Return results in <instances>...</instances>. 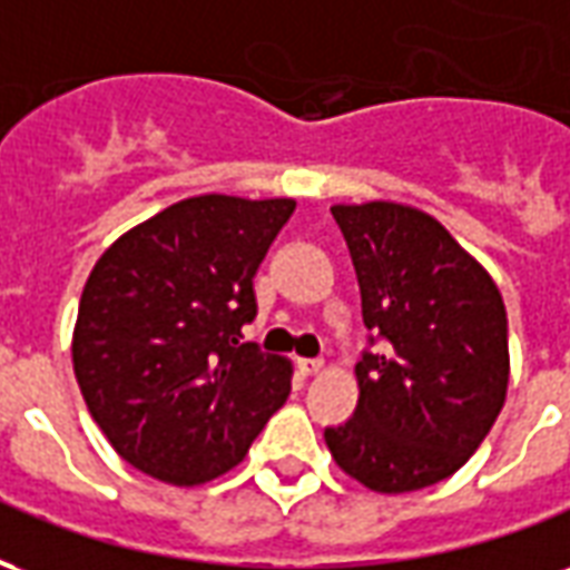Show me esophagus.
Listing matches in <instances>:
<instances>
[{
    "instance_id": "1",
    "label": "esophagus",
    "mask_w": 570,
    "mask_h": 570,
    "mask_svg": "<svg viewBox=\"0 0 570 570\" xmlns=\"http://www.w3.org/2000/svg\"><path fill=\"white\" fill-rule=\"evenodd\" d=\"M298 372H302V375H321L323 360H298Z\"/></svg>"
}]
</instances>
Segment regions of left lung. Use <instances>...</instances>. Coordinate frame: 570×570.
Segmentation results:
<instances>
[{
	"label": "left lung",
	"mask_w": 570,
	"mask_h": 570,
	"mask_svg": "<svg viewBox=\"0 0 570 570\" xmlns=\"http://www.w3.org/2000/svg\"><path fill=\"white\" fill-rule=\"evenodd\" d=\"M357 272L363 323L354 419L326 428L335 464L382 494L428 489L466 464L510 382L507 308L491 274L430 213L333 204Z\"/></svg>",
	"instance_id": "obj_1"
}]
</instances>
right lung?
<instances>
[{"mask_svg": "<svg viewBox=\"0 0 570 570\" xmlns=\"http://www.w3.org/2000/svg\"><path fill=\"white\" fill-rule=\"evenodd\" d=\"M293 198L195 195L97 259L72 330L91 419L130 466L191 489L247 454L289 396L293 366L240 342L253 277Z\"/></svg>", "mask_w": 570, "mask_h": 570, "instance_id": "obj_1", "label": "right lung"}]
</instances>
